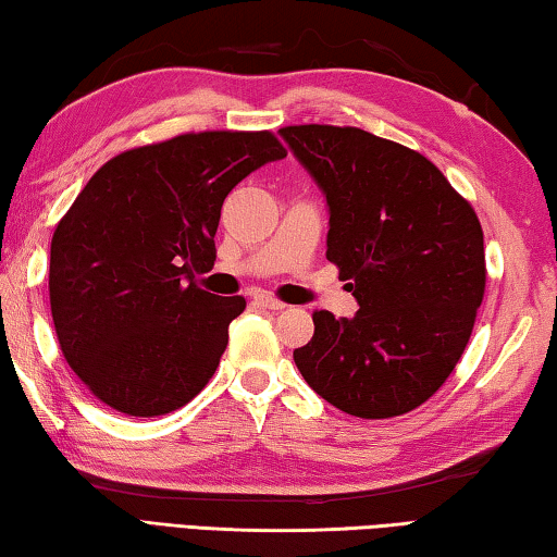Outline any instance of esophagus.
<instances>
[{"label": "esophagus", "mask_w": 557, "mask_h": 557, "mask_svg": "<svg viewBox=\"0 0 557 557\" xmlns=\"http://www.w3.org/2000/svg\"><path fill=\"white\" fill-rule=\"evenodd\" d=\"M253 300H257L259 306L269 308V311H281V308H286L284 300H278L276 296H271V294H257V296H253Z\"/></svg>", "instance_id": "obj_1"}]
</instances>
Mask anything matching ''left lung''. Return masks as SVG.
<instances>
[{
	"mask_svg": "<svg viewBox=\"0 0 557 557\" xmlns=\"http://www.w3.org/2000/svg\"><path fill=\"white\" fill-rule=\"evenodd\" d=\"M281 135L331 207L325 257L360 311H315L294 350L318 395L360 419L424 405L467 350L486 290L484 232L469 199L417 150L350 125Z\"/></svg>",
	"mask_w": 557,
	"mask_h": 557,
	"instance_id": "obj_1",
	"label": "left lung"
}]
</instances>
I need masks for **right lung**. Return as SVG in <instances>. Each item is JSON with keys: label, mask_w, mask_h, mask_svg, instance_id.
I'll return each mask as SVG.
<instances>
[{"label": "right lung", "mask_w": 557, "mask_h": 557, "mask_svg": "<svg viewBox=\"0 0 557 557\" xmlns=\"http://www.w3.org/2000/svg\"><path fill=\"white\" fill-rule=\"evenodd\" d=\"M281 158L271 131L182 133L115 154L73 199L51 239V318L100 403L160 417L212 380L246 300L199 288L193 269L214 267L226 195Z\"/></svg>", "instance_id": "add662e5"}]
</instances>
